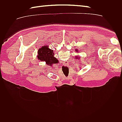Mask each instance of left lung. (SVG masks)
<instances>
[{"mask_svg":"<svg viewBox=\"0 0 122 122\" xmlns=\"http://www.w3.org/2000/svg\"><path fill=\"white\" fill-rule=\"evenodd\" d=\"M75 51H76V52H78V50H77V49H76V50H75ZM76 58H78V57H77V56H76ZM78 58H79V57H78Z\"/></svg>","mask_w":122,"mask_h":122,"instance_id":"1","label":"left lung"}]
</instances>
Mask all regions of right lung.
Masks as SVG:
<instances>
[{
  "label": "right lung",
  "mask_w": 122,
  "mask_h": 122,
  "mask_svg": "<svg viewBox=\"0 0 122 122\" xmlns=\"http://www.w3.org/2000/svg\"><path fill=\"white\" fill-rule=\"evenodd\" d=\"M38 58L41 61H45L48 65L52 66L54 64H57L58 61L54 57L53 51L49 49L46 45L42 46L38 51Z\"/></svg>",
  "instance_id": "right-lung-1"
}]
</instances>
